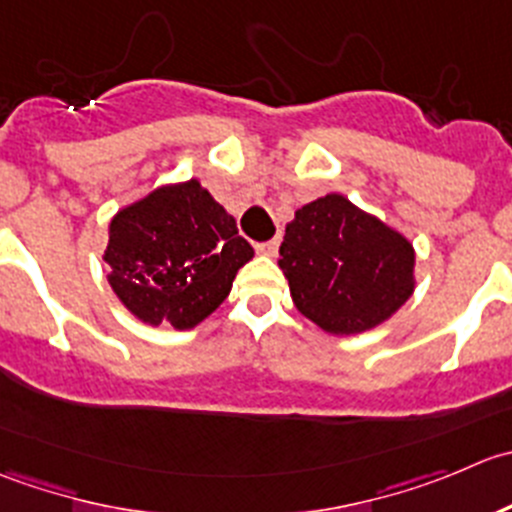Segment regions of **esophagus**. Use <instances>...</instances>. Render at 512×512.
Returning a JSON list of instances; mask_svg holds the SVG:
<instances>
[{"label":"esophagus","instance_id":"34e87169","mask_svg":"<svg viewBox=\"0 0 512 512\" xmlns=\"http://www.w3.org/2000/svg\"><path fill=\"white\" fill-rule=\"evenodd\" d=\"M256 251L263 256H273L278 251V239H271V241H261V244H256Z\"/></svg>","mask_w":512,"mask_h":512}]
</instances>
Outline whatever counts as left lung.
Wrapping results in <instances>:
<instances>
[{"mask_svg":"<svg viewBox=\"0 0 512 512\" xmlns=\"http://www.w3.org/2000/svg\"><path fill=\"white\" fill-rule=\"evenodd\" d=\"M278 254L298 311L333 336L381 326L416 288L411 241L341 194L301 206Z\"/></svg>","mask_w":512,"mask_h":512,"instance_id":"1","label":"left lung"}]
</instances>
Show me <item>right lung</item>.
<instances>
[{
	"label": "right lung",
	"instance_id": "add662e5",
	"mask_svg": "<svg viewBox=\"0 0 512 512\" xmlns=\"http://www.w3.org/2000/svg\"><path fill=\"white\" fill-rule=\"evenodd\" d=\"M254 249L196 179L154 189L109 224V283L149 326L194 328L229 296Z\"/></svg>",
	"mask_w": 512,
	"mask_h": 512
}]
</instances>
